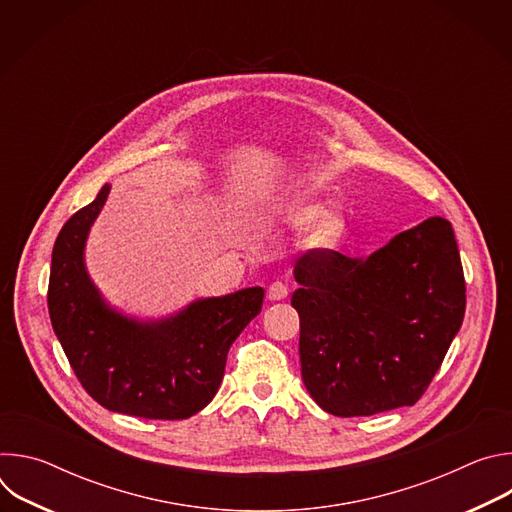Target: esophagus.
Segmentation results:
<instances>
[{
    "instance_id": "1",
    "label": "esophagus",
    "mask_w": 512,
    "mask_h": 512,
    "mask_svg": "<svg viewBox=\"0 0 512 512\" xmlns=\"http://www.w3.org/2000/svg\"><path fill=\"white\" fill-rule=\"evenodd\" d=\"M287 294H289V289H287V285L281 283V281H273V283L269 285V289H267V298H269L271 302H281V300L287 298Z\"/></svg>"
}]
</instances>
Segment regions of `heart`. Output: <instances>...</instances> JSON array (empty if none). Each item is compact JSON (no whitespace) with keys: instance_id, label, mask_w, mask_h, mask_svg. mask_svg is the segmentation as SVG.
I'll use <instances>...</instances> for the list:
<instances>
[{"instance_id":"1","label":"heart","mask_w":512,"mask_h":512,"mask_svg":"<svg viewBox=\"0 0 512 512\" xmlns=\"http://www.w3.org/2000/svg\"><path fill=\"white\" fill-rule=\"evenodd\" d=\"M271 216L281 218V221L289 225H308L314 221L310 229V241L318 247H328L338 241L342 235L344 223L340 214L336 212H322V206L318 202L306 200V198H291V200H279L273 202L269 208Z\"/></svg>"}]
</instances>
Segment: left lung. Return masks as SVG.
<instances>
[{
	"mask_svg": "<svg viewBox=\"0 0 512 512\" xmlns=\"http://www.w3.org/2000/svg\"><path fill=\"white\" fill-rule=\"evenodd\" d=\"M302 379L338 417L415 405L458 334L466 283L452 225L431 216L364 259H296Z\"/></svg>",
	"mask_w": 512,
	"mask_h": 512,
	"instance_id": "1",
	"label": "left lung"
}]
</instances>
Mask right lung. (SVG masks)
Returning a JSON list of instances; mask_svg holds the SVG:
<instances>
[{
    "mask_svg": "<svg viewBox=\"0 0 512 512\" xmlns=\"http://www.w3.org/2000/svg\"><path fill=\"white\" fill-rule=\"evenodd\" d=\"M111 186L72 214L56 237L48 312L85 391L105 409L145 419H188L221 387L231 344L261 312L263 287L196 300L162 320L113 310L85 267V243Z\"/></svg>",
    "mask_w": 512,
    "mask_h": 512,
    "instance_id": "add662e5",
    "label": "right lung"
}]
</instances>
